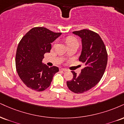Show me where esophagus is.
I'll list each match as a JSON object with an SVG mask.
<instances>
[{"instance_id": "34e87169", "label": "esophagus", "mask_w": 124, "mask_h": 124, "mask_svg": "<svg viewBox=\"0 0 124 124\" xmlns=\"http://www.w3.org/2000/svg\"><path fill=\"white\" fill-rule=\"evenodd\" d=\"M59 70H62V71H67V69H64V68H60L59 69Z\"/></svg>"}]
</instances>
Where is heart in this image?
Masks as SVG:
<instances>
[{"label":"heart","mask_w":124,"mask_h":124,"mask_svg":"<svg viewBox=\"0 0 124 124\" xmlns=\"http://www.w3.org/2000/svg\"><path fill=\"white\" fill-rule=\"evenodd\" d=\"M66 43L68 46L71 45V44H74V43H78L77 40L73 36H68L66 39Z\"/></svg>","instance_id":"b5f03b06"}]
</instances>
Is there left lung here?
<instances>
[{"label":"left lung","instance_id":"8db88e82","mask_svg":"<svg viewBox=\"0 0 124 124\" xmlns=\"http://www.w3.org/2000/svg\"><path fill=\"white\" fill-rule=\"evenodd\" d=\"M81 39L82 51L79 61L85 67L81 73L71 71L72 80L67 81L69 89L76 93H81L94 87L105 73L107 63V53L103 41L96 32L88 29L73 32Z\"/></svg>","mask_w":124,"mask_h":124}]
</instances>
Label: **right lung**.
Instances as JSON below:
<instances>
[{"instance_id":"1","label":"right lung","mask_w":124,"mask_h":124,"mask_svg":"<svg viewBox=\"0 0 124 124\" xmlns=\"http://www.w3.org/2000/svg\"><path fill=\"white\" fill-rule=\"evenodd\" d=\"M44 27H35L26 33L18 46L16 65L19 78L29 88L43 91L49 87L56 66L49 68L42 63L44 54L50 53L51 43L61 35Z\"/></svg>"}]
</instances>
